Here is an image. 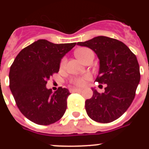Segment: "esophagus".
Instances as JSON below:
<instances>
[{
    "label": "esophagus",
    "mask_w": 149,
    "mask_h": 149,
    "mask_svg": "<svg viewBox=\"0 0 149 149\" xmlns=\"http://www.w3.org/2000/svg\"><path fill=\"white\" fill-rule=\"evenodd\" d=\"M82 89L78 88H70V92H77V91H81Z\"/></svg>",
    "instance_id": "obj_1"
}]
</instances>
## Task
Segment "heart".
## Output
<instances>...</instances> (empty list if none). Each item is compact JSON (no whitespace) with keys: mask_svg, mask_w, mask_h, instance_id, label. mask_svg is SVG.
<instances>
[{"mask_svg":"<svg viewBox=\"0 0 149 149\" xmlns=\"http://www.w3.org/2000/svg\"><path fill=\"white\" fill-rule=\"evenodd\" d=\"M91 51L88 48H86V47H83V48H80L78 50L76 51V56L77 57L78 59H79L80 61H81L82 59L87 55L88 54L89 52H91ZM65 63V60H63V61L61 62V66L63 67ZM89 79V76H85L84 77H81V78H75L72 80V82L73 84H76V85L78 86H84V84H86V81L87 79Z\"/></svg>","mask_w":149,"mask_h":149,"instance_id":"1","label":"heart"}]
</instances>
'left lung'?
I'll return each mask as SVG.
<instances>
[{
    "label": "left lung",
    "instance_id": "obj_1",
    "mask_svg": "<svg viewBox=\"0 0 149 149\" xmlns=\"http://www.w3.org/2000/svg\"><path fill=\"white\" fill-rule=\"evenodd\" d=\"M78 45L92 49L100 60L96 81L106 84L104 92L91 88L93 96L85 102L87 115L93 120L108 123L118 119L134 100L141 79L137 58L128 47L115 39L98 36Z\"/></svg>",
    "mask_w": 149,
    "mask_h": 149
}]
</instances>
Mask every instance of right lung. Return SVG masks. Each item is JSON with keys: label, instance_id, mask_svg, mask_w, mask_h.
Wrapping results in <instances>:
<instances>
[{"label": "right lung", "instance_id": "1", "mask_svg": "<svg viewBox=\"0 0 149 149\" xmlns=\"http://www.w3.org/2000/svg\"><path fill=\"white\" fill-rule=\"evenodd\" d=\"M76 45L39 40L24 48L10 66V89L19 110L33 123L48 125L63 116L68 89L59 87L52 92L46 84L58 73L61 60Z\"/></svg>", "mask_w": 149, "mask_h": 149}]
</instances>
